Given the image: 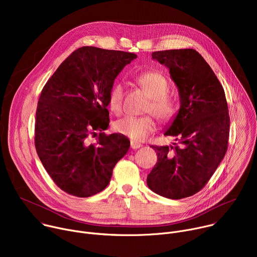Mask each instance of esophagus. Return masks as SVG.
Returning <instances> with one entry per match:
<instances>
[{
    "instance_id": "esophagus-1",
    "label": "esophagus",
    "mask_w": 257,
    "mask_h": 257,
    "mask_svg": "<svg viewBox=\"0 0 257 257\" xmlns=\"http://www.w3.org/2000/svg\"><path fill=\"white\" fill-rule=\"evenodd\" d=\"M130 145H131V149H133V150H137V149H140L141 148V144L139 143V142H136V141H131L130 142Z\"/></svg>"
}]
</instances>
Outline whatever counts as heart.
<instances>
[{"instance_id": "b5f03b06", "label": "heart", "mask_w": 257, "mask_h": 257, "mask_svg": "<svg viewBox=\"0 0 257 257\" xmlns=\"http://www.w3.org/2000/svg\"><path fill=\"white\" fill-rule=\"evenodd\" d=\"M139 86L151 97V102L145 112L154 114L160 121H170L175 107L172 99L167 95L169 83L160 72L148 71L136 78ZM124 87L120 82L114 83L107 93V104L115 115H121L123 111ZM115 130L133 141H142L157 129V122L153 116L126 117L115 123Z\"/></svg>"}]
</instances>
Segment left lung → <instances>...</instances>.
Masks as SVG:
<instances>
[{
  "label": "left lung",
  "mask_w": 257,
  "mask_h": 257,
  "mask_svg": "<svg viewBox=\"0 0 257 257\" xmlns=\"http://www.w3.org/2000/svg\"><path fill=\"white\" fill-rule=\"evenodd\" d=\"M170 69L180 96V109L165 132L180 146L152 145L158 162L148 175L157 194L181 199L199 192L224 159L230 116L224 88L202 56L192 49L154 52Z\"/></svg>",
  "instance_id": "1"
}]
</instances>
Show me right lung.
Instances as JSON below:
<instances>
[{
  "label": "right lung",
  "instance_id": "add662e5",
  "mask_svg": "<svg viewBox=\"0 0 257 257\" xmlns=\"http://www.w3.org/2000/svg\"><path fill=\"white\" fill-rule=\"evenodd\" d=\"M133 53L82 47L73 52L44 86L36 107L34 144L43 166L66 193L89 197L102 191L130 141L106 135L107 93ZM100 133L94 144L89 137Z\"/></svg>",
  "mask_w": 257,
  "mask_h": 257
}]
</instances>
